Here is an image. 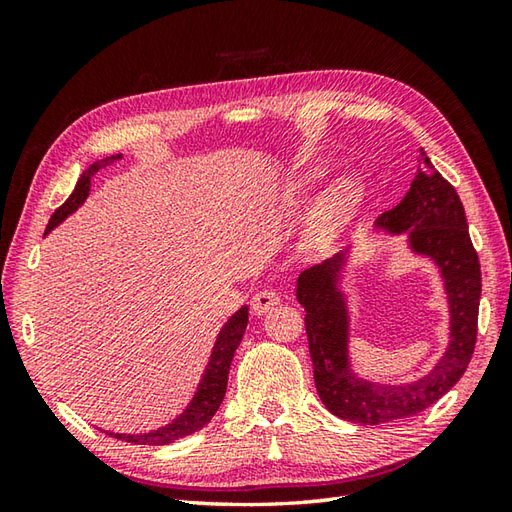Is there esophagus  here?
<instances>
[{"label": "esophagus", "instance_id": "34e87169", "mask_svg": "<svg viewBox=\"0 0 512 512\" xmlns=\"http://www.w3.org/2000/svg\"><path fill=\"white\" fill-rule=\"evenodd\" d=\"M279 295L275 290H268V288H264V290H259V292H255L253 295V299H250V308H253V312L257 314H266L270 308H275L277 303H279Z\"/></svg>", "mask_w": 512, "mask_h": 512}]
</instances>
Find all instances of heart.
<instances>
[{"label": "heart", "mask_w": 512, "mask_h": 512, "mask_svg": "<svg viewBox=\"0 0 512 512\" xmlns=\"http://www.w3.org/2000/svg\"><path fill=\"white\" fill-rule=\"evenodd\" d=\"M314 176H306L303 180L297 182L295 191L299 193L301 189H306L312 182ZM358 202V182L352 176H341L336 178L328 189L321 193V198L314 206V215H312V226L317 233H330L336 226L343 224L350 213L354 211V206Z\"/></svg>", "instance_id": "b5f03b06"}]
</instances>
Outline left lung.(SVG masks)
I'll use <instances>...</instances> for the list:
<instances>
[{
	"label": "left lung",
	"mask_w": 512,
	"mask_h": 512,
	"mask_svg": "<svg viewBox=\"0 0 512 512\" xmlns=\"http://www.w3.org/2000/svg\"><path fill=\"white\" fill-rule=\"evenodd\" d=\"M418 173L400 204L378 226L409 235L413 253L438 264L451 308V343L442 361L411 385H378L356 378L347 358V306L336 288L345 253L303 270L297 301L306 310V334L319 398L334 416L358 424H383L418 416L458 383L477 339L482 273L458 191L420 154Z\"/></svg>",
	"instance_id": "left-lung-1"
}]
</instances>
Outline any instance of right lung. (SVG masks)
<instances>
[{
	"label": "right lung",
	"mask_w": 512,
	"mask_h": 512,
	"mask_svg": "<svg viewBox=\"0 0 512 512\" xmlns=\"http://www.w3.org/2000/svg\"><path fill=\"white\" fill-rule=\"evenodd\" d=\"M123 156H110V158H103L99 162H94L88 169L83 171V176L76 182V187L72 191V195L68 200H65L57 211L52 213L50 222L46 226V233H50L54 226L61 224L65 217L70 213H74L79 206L85 202L90 193V180L96 171L101 167L112 165V162L121 160ZM246 323H248V308H239L228 323L222 328V332L217 334V341L213 345V354H211V361L209 367H206V372L200 380V387H198V394L193 396L191 405L184 409L180 416L173 420L167 427H162L158 431H151V433H143V436H125V433H110V436L118 438V440H127V442H134V444H169L178 438L184 436H191L198 429H202L206 422H211V418L215 416V411L220 409L224 394H226V383H228V369H231V361H233V354L237 350V345L242 343V336L246 330Z\"/></svg>",
	"instance_id": "right-lung-1"
}]
</instances>
